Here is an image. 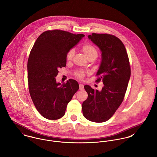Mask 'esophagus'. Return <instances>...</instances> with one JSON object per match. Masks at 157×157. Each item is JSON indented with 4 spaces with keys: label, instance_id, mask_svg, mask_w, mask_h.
I'll use <instances>...</instances> for the list:
<instances>
[{
    "label": "esophagus",
    "instance_id": "obj_1",
    "mask_svg": "<svg viewBox=\"0 0 157 157\" xmlns=\"http://www.w3.org/2000/svg\"><path fill=\"white\" fill-rule=\"evenodd\" d=\"M79 90H83V89H84V86H83V84H79Z\"/></svg>",
    "mask_w": 157,
    "mask_h": 157
}]
</instances>
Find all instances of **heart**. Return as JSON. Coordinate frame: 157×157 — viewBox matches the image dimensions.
I'll list each match as a JSON object with an SVG mask.
<instances>
[{
    "label": "heart",
    "instance_id": "heart-1",
    "mask_svg": "<svg viewBox=\"0 0 157 157\" xmlns=\"http://www.w3.org/2000/svg\"><path fill=\"white\" fill-rule=\"evenodd\" d=\"M81 50L89 60L90 59L94 60L98 56V49L94 47V45L91 44H86L83 45L81 47ZM74 56H75V50L74 49L70 50L68 52L66 56L67 61H71ZM86 73L81 70H78L74 73L75 76L79 79H82L86 76Z\"/></svg>",
    "mask_w": 157,
    "mask_h": 157
}]
</instances>
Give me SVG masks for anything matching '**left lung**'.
<instances>
[{
    "label": "left lung",
    "instance_id": "obj_1",
    "mask_svg": "<svg viewBox=\"0 0 157 157\" xmlns=\"http://www.w3.org/2000/svg\"><path fill=\"white\" fill-rule=\"evenodd\" d=\"M88 37L102 52L96 82L102 81L104 87L99 92L84 86L88 97L82 103V113L90 121L102 123L114 115L123 101L130 77V66L125 46L119 38L110 34L94 33Z\"/></svg>",
    "mask_w": 157,
    "mask_h": 157
}]
</instances>
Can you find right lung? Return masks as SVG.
Returning <instances> with one entry per match:
<instances>
[{
  "instance_id": "1",
  "label": "right lung",
  "mask_w": 157,
  "mask_h": 157,
  "mask_svg": "<svg viewBox=\"0 0 157 157\" xmlns=\"http://www.w3.org/2000/svg\"><path fill=\"white\" fill-rule=\"evenodd\" d=\"M84 36L60 30L43 32L30 52L28 64L29 92L39 113L45 118H62L68 103L78 90L74 79L57 83L58 69L66 66L68 52Z\"/></svg>"
}]
</instances>
